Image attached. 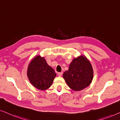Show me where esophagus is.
<instances>
[{
  "instance_id": "esophagus-1",
  "label": "esophagus",
  "mask_w": 120,
  "mask_h": 120,
  "mask_svg": "<svg viewBox=\"0 0 120 120\" xmlns=\"http://www.w3.org/2000/svg\"><path fill=\"white\" fill-rule=\"evenodd\" d=\"M58 76H61L62 75H63V73H62V72H60V73H58Z\"/></svg>"
}]
</instances>
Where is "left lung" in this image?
I'll list each match as a JSON object with an SVG mask.
<instances>
[{"label":"left lung","instance_id":"left-lung-1","mask_svg":"<svg viewBox=\"0 0 120 120\" xmlns=\"http://www.w3.org/2000/svg\"><path fill=\"white\" fill-rule=\"evenodd\" d=\"M63 76L71 89L80 91L91 83L93 76L92 67L86 57L80 56L74 59L69 69L63 73Z\"/></svg>","mask_w":120,"mask_h":120}]
</instances>
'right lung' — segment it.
I'll use <instances>...</instances> for the list:
<instances>
[{
  "label": "right lung",
  "instance_id": "obj_1",
  "mask_svg": "<svg viewBox=\"0 0 120 120\" xmlns=\"http://www.w3.org/2000/svg\"><path fill=\"white\" fill-rule=\"evenodd\" d=\"M27 75L30 83L38 89L45 90L51 86L56 74L43 57L37 56L29 63Z\"/></svg>",
  "mask_w": 120,
  "mask_h": 120
}]
</instances>
